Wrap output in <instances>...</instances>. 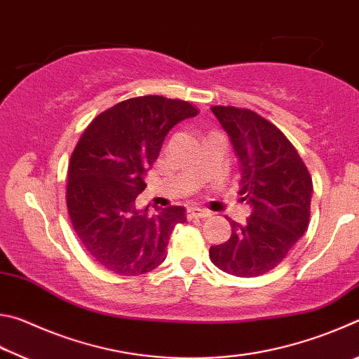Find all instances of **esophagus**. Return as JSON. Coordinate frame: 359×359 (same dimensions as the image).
<instances>
[{"label":"esophagus","instance_id":"obj_1","mask_svg":"<svg viewBox=\"0 0 359 359\" xmlns=\"http://www.w3.org/2000/svg\"><path fill=\"white\" fill-rule=\"evenodd\" d=\"M210 215L209 210L201 209V208H190L187 210L188 218H208Z\"/></svg>","mask_w":359,"mask_h":359}]
</instances>
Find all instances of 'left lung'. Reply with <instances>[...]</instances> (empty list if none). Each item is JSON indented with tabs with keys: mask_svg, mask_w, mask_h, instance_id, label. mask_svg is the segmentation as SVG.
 <instances>
[{
	"mask_svg": "<svg viewBox=\"0 0 359 359\" xmlns=\"http://www.w3.org/2000/svg\"><path fill=\"white\" fill-rule=\"evenodd\" d=\"M239 161L245 224L231 220V238L210 247L212 263L226 274L257 277L274 269L309 226L312 179L283 133L261 115L233 106L210 107Z\"/></svg>",
	"mask_w": 359,
	"mask_h": 359,
	"instance_id": "left-lung-1",
	"label": "left lung"
}]
</instances>
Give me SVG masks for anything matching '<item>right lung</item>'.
Here are the masks:
<instances>
[{
    "mask_svg": "<svg viewBox=\"0 0 359 359\" xmlns=\"http://www.w3.org/2000/svg\"><path fill=\"white\" fill-rule=\"evenodd\" d=\"M198 115L190 102L139 96L100 114L71 155L66 204L79 241L96 263L120 276H141L166 259L185 208L139 209L144 177L179 121Z\"/></svg>",
    "mask_w": 359,
    "mask_h": 359,
    "instance_id": "right-lung-1",
    "label": "right lung"
}]
</instances>
